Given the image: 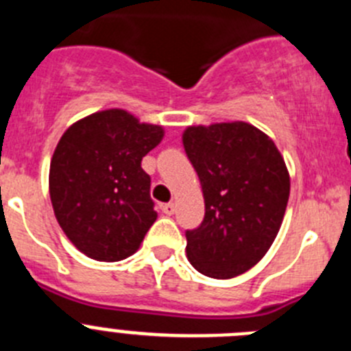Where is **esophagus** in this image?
<instances>
[{"instance_id":"esophagus-1","label":"esophagus","mask_w":351,"mask_h":351,"mask_svg":"<svg viewBox=\"0 0 351 351\" xmlns=\"http://www.w3.org/2000/svg\"><path fill=\"white\" fill-rule=\"evenodd\" d=\"M161 210H163V213H165L167 216H172V214L176 213V206H173L172 202H169V204H163V206H161Z\"/></svg>"}]
</instances>
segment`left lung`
Here are the masks:
<instances>
[{"instance_id": "1", "label": "left lung", "mask_w": 351, "mask_h": 351, "mask_svg": "<svg viewBox=\"0 0 351 351\" xmlns=\"http://www.w3.org/2000/svg\"><path fill=\"white\" fill-rule=\"evenodd\" d=\"M182 145L202 184L206 216L186 232L190 263L230 280L263 258L283 223L290 173L276 144L244 121L188 126Z\"/></svg>"}]
</instances>
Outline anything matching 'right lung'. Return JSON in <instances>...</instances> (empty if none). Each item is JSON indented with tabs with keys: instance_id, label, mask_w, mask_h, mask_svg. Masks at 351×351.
I'll use <instances>...</instances> for the list:
<instances>
[{
	"instance_id": "add662e5",
	"label": "right lung",
	"mask_w": 351,
	"mask_h": 351,
	"mask_svg": "<svg viewBox=\"0 0 351 351\" xmlns=\"http://www.w3.org/2000/svg\"><path fill=\"white\" fill-rule=\"evenodd\" d=\"M163 135V126L141 123L123 108L91 114L63 133L49 193L56 219L80 253L119 262L141 247L158 218L141 163Z\"/></svg>"
}]
</instances>
